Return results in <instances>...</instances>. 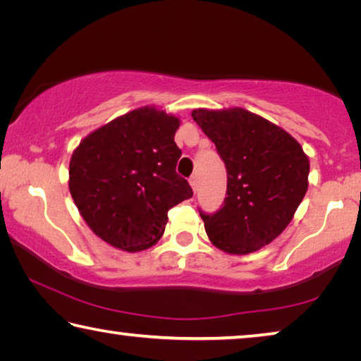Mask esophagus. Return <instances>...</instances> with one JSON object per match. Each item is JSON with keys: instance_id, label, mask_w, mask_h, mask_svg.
Returning a JSON list of instances; mask_svg holds the SVG:
<instances>
[{"instance_id": "esophagus-1", "label": "esophagus", "mask_w": 361, "mask_h": 361, "mask_svg": "<svg viewBox=\"0 0 361 361\" xmlns=\"http://www.w3.org/2000/svg\"><path fill=\"white\" fill-rule=\"evenodd\" d=\"M189 185H191V188H192V191H194V192L197 191V176L192 175L191 178H189Z\"/></svg>"}]
</instances>
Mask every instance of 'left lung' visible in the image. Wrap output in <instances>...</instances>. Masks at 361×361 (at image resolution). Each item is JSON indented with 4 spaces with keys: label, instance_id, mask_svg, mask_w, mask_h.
Segmentation results:
<instances>
[{
    "label": "left lung",
    "instance_id": "8db88e82",
    "mask_svg": "<svg viewBox=\"0 0 361 361\" xmlns=\"http://www.w3.org/2000/svg\"><path fill=\"white\" fill-rule=\"evenodd\" d=\"M191 114L228 170L223 207L213 215L200 212L207 235L229 255L253 253L295 216L309 186V157L282 127L243 108Z\"/></svg>",
    "mask_w": 361,
    "mask_h": 361
}]
</instances>
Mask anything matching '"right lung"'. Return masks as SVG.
<instances>
[{
	"mask_svg": "<svg viewBox=\"0 0 361 361\" xmlns=\"http://www.w3.org/2000/svg\"><path fill=\"white\" fill-rule=\"evenodd\" d=\"M180 119L154 106L137 108L89 133L70 161V192L95 235L124 252L161 239L172 207L192 197L175 172Z\"/></svg>",
	"mask_w": 361,
	"mask_h": 361,
	"instance_id": "add662e5",
	"label": "right lung"
}]
</instances>
